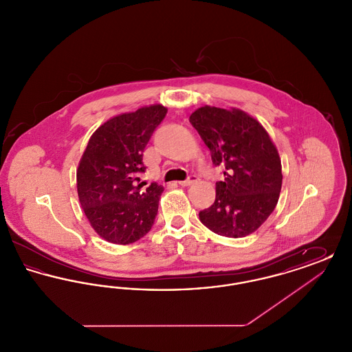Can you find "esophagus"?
<instances>
[{
  "instance_id": "esophagus-1",
  "label": "esophagus",
  "mask_w": 352,
  "mask_h": 352,
  "mask_svg": "<svg viewBox=\"0 0 352 352\" xmlns=\"http://www.w3.org/2000/svg\"><path fill=\"white\" fill-rule=\"evenodd\" d=\"M197 181H198V177H197V175H190L186 181L178 182V184H181V186H190V184H195Z\"/></svg>"
}]
</instances>
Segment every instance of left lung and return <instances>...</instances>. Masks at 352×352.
Here are the masks:
<instances>
[{"instance_id": "obj_1", "label": "left lung", "mask_w": 352, "mask_h": 352, "mask_svg": "<svg viewBox=\"0 0 352 352\" xmlns=\"http://www.w3.org/2000/svg\"><path fill=\"white\" fill-rule=\"evenodd\" d=\"M211 151L212 164L226 168L212 206L199 212L215 234L244 237L273 212L283 186L281 160L264 126L241 109L204 105L190 116Z\"/></svg>"}]
</instances>
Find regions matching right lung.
Returning a JSON list of instances; mask_svg holds the SVG:
<instances>
[{
	"instance_id": "1",
	"label": "right lung",
	"mask_w": 352,
	"mask_h": 352,
	"mask_svg": "<svg viewBox=\"0 0 352 352\" xmlns=\"http://www.w3.org/2000/svg\"><path fill=\"white\" fill-rule=\"evenodd\" d=\"M168 109L161 104L122 113L91 135L76 171L79 201L96 234L113 244H132L148 234L164 191L151 184L142 191L140 175L145 146Z\"/></svg>"
}]
</instances>
